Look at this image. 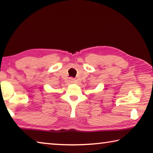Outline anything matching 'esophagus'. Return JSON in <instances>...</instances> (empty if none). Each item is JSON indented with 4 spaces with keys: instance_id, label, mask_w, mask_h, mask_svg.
<instances>
[{
    "instance_id": "34e87169",
    "label": "esophagus",
    "mask_w": 153,
    "mask_h": 153,
    "mask_svg": "<svg viewBox=\"0 0 153 153\" xmlns=\"http://www.w3.org/2000/svg\"><path fill=\"white\" fill-rule=\"evenodd\" d=\"M69 81H70L71 83H75V82H76V80H75L74 78H70V79H69Z\"/></svg>"
}]
</instances>
